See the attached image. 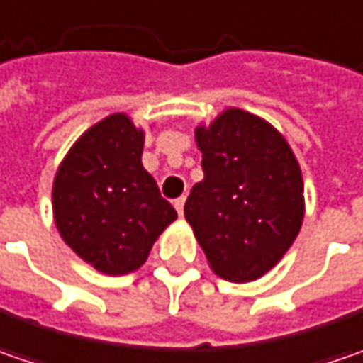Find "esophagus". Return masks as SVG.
<instances>
[{
	"mask_svg": "<svg viewBox=\"0 0 363 363\" xmlns=\"http://www.w3.org/2000/svg\"><path fill=\"white\" fill-rule=\"evenodd\" d=\"M174 209H177L179 215H182V211H184V197H179L174 201Z\"/></svg>",
	"mask_w": 363,
	"mask_h": 363,
	"instance_id": "34e87169",
	"label": "esophagus"
}]
</instances>
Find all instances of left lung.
<instances>
[{
  "instance_id": "8db88e82",
  "label": "left lung",
  "mask_w": 363,
  "mask_h": 363,
  "mask_svg": "<svg viewBox=\"0 0 363 363\" xmlns=\"http://www.w3.org/2000/svg\"><path fill=\"white\" fill-rule=\"evenodd\" d=\"M205 179L184 217L213 272L250 282L274 268L305 217L303 174L291 146L268 121L231 107L195 130Z\"/></svg>"
}]
</instances>
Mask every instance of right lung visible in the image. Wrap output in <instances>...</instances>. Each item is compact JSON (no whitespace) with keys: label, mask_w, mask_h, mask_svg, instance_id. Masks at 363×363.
<instances>
[{"label":"right lung","mask_w":363,"mask_h":363,"mask_svg":"<svg viewBox=\"0 0 363 363\" xmlns=\"http://www.w3.org/2000/svg\"><path fill=\"white\" fill-rule=\"evenodd\" d=\"M144 132L125 113L101 119L81 135L56 170L55 223L65 244L103 274L138 270L174 219L142 166Z\"/></svg>","instance_id":"obj_1"}]
</instances>
